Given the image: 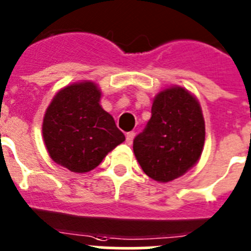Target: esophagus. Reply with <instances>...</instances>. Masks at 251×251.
I'll use <instances>...</instances> for the list:
<instances>
[{
    "label": "esophagus",
    "instance_id": "1",
    "mask_svg": "<svg viewBox=\"0 0 251 251\" xmlns=\"http://www.w3.org/2000/svg\"><path fill=\"white\" fill-rule=\"evenodd\" d=\"M134 137H135V133L134 132L127 133V135H126V142H127V144H132L133 143V139H134Z\"/></svg>",
    "mask_w": 251,
    "mask_h": 251
}]
</instances>
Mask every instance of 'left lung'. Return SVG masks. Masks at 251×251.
Returning <instances> with one entry per match:
<instances>
[{
	"label": "left lung",
	"instance_id": "1",
	"mask_svg": "<svg viewBox=\"0 0 251 251\" xmlns=\"http://www.w3.org/2000/svg\"><path fill=\"white\" fill-rule=\"evenodd\" d=\"M205 123L197 98L181 87L159 92L151 117L133 141L138 163L149 178L167 183L187 173L199 160Z\"/></svg>",
	"mask_w": 251,
	"mask_h": 251
}]
</instances>
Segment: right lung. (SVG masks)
I'll list each match as a JSON object with an SVG mask.
<instances>
[{
  "mask_svg": "<svg viewBox=\"0 0 251 251\" xmlns=\"http://www.w3.org/2000/svg\"><path fill=\"white\" fill-rule=\"evenodd\" d=\"M93 82L64 87L48 105L42 124L43 141L53 162L75 173H86L126 141L113 117L100 104Z\"/></svg>",
  "mask_w": 251,
  "mask_h": 251,
  "instance_id": "add662e5",
  "label": "right lung"
}]
</instances>
